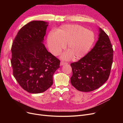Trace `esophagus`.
I'll return each instance as SVG.
<instances>
[{"label":"esophagus","instance_id":"esophagus-1","mask_svg":"<svg viewBox=\"0 0 123 123\" xmlns=\"http://www.w3.org/2000/svg\"><path fill=\"white\" fill-rule=\"evenodd\" d=\"M68 64L67 62H64V61H61L60 62V65H65V64Z\"/></svg>","mask_w":123,"mask_h":123}]
</instances>
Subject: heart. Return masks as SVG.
Masks as SVG:
<instances>
[{"mask_svg": "<svg viewBox=\"0 0 123 123\" xmlns=\"http://www.w3.org/2000/svg\"><path fill=\"white\" fill-rule=\"evenodd\" d=\"M95 39L94 32L82 26L65 25L61 26L56 33H50L47 41L50 50L55 55L59 54L67 44L68 51L62 58L69 60L73 56L75 59L84 56L92 46Z\"/></svg>", "mask_w": 123, "mask_h": 123, "instance_id": "1", "label": "heart"}]
</instances>
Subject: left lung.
Listing matches in <instances>:
<instances>
[{
	"label": "left lung",
	"mask_w": 123,
	"mask_h": 123,
	"mask_svg": "<svg viewBox=\"0 0 123 123\" xmlns=\"http://www.w3.org/2000/svg\"><path fill=\"white\" fill-rule=\"evenodd\" d=\"M99 39L94 48L77 62L70 64L72 85L78 91L90 92L107 81L113 59V49L108 35L99 29Z\"/></svg>",
	"instance_id": "left-lung-1"
}]
</instances>
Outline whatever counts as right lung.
Wrapping results in <instances>:
<instances>
[{
    "mask_svg": "<svg viewBox=\"0 0 123 123\" xmlns=\"http://www.w3.org/2000/svg\"><path fill=\"white\" fill-rule=\"evenodd\" d=\"M48 23L32 21L19 30L11 47L13 75L29 93L45 92L53 84V76L60 60L43 44Z\"/></svg>",
    "mask_w": 123,
    "mask_h": 123,
    "instance_id": "obj_1",
    "label": "right lung"
}]
</instances>
